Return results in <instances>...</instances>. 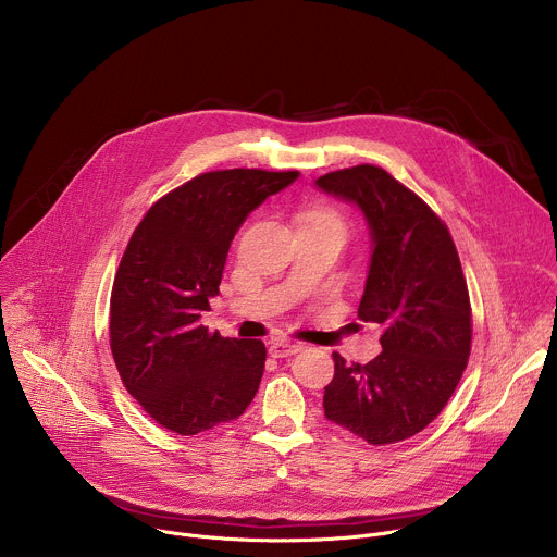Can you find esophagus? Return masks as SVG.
I'll use <instances>...</instances> for the list:
<instances>
[{"label":"esophagus","instance_id":"34e87169","mask_svg":"<svg viewBox=\"0 0 557 557\" xmlns=\"http://www.w3.org/2000/svg\"><path fill=\"white\" fill-rule=\"evenodd\" d=\"M301 350V344H295V342H284V339H277L269 346V352L271 357H288V355H295Z\"/></svg>","mask_w":557,"mask_h":557}]
</instances>
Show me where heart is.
Here are the masks:
<instances>
[{
    "instance_id": "b5f03b06",
    "label": "heart",
    "mask_w": 557,
    "mask_h": 557,
    "mask_svg": "<svg viewBox=\"0 0 557 557\" xmlns=\"http://www.w3.org/2000/svg\"><path fill=\"white\" fill-rule=\"evenodd\" d=\"M306 224L331 228V231L339 233L342 237H346V231H348V224H346L344 215H342V213H337V211H331V209H329V211H312V213H308Z\"/></svg>"
}]
</instances>
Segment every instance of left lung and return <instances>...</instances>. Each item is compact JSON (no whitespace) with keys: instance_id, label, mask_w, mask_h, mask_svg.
Masks as SVG:
<instances>
[{"instance_id":"1","label":"left lung","mask_w":557,"mask_h":557,"mask_svg":"<svg viewBox=\"0 0 557 557\" xmlns=\"http://www.w3.org/2000/svg\"><path fill=\"white\" fill-rule=\"evenodd\" d=\"M324 194L361 209L372 240L359 320L379 324L381 352L346 363L324 414L370 445L406 441L425 430L454 394L471 350V306L445 222L385 170L357 165L314 181Z\"/></svg>"}]
</instances>
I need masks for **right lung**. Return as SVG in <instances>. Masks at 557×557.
<instances>
[{"mask_svg": "<svg viewBox=\"0 0 557 557\" xmlns=\"http://www.w3.org/2000/svg\"><path fill=\"white\" fill-rule=\"evenodd\" d=\"M299 172H207L170 191L129 237L110 299V348L140 408L194 436L245 414L267 348L200 324L218 295L233 235Z\"/></svg>", "mask_w": 557, "mask_h": 557, "instance_id": "right-lung-1", "label": "right lung"}]
</instances>
